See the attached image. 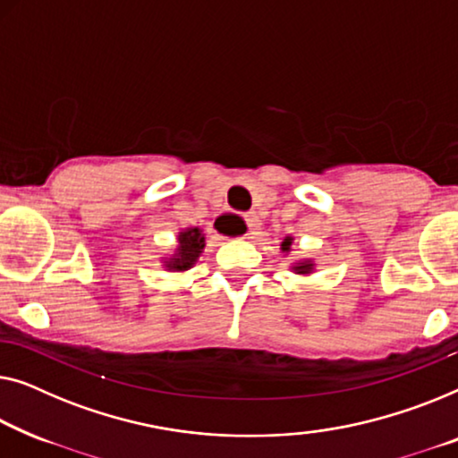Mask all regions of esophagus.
Listing matches in <instances>:
<instances>
[{"instance_id":"34e87169","label":"esophagus","mask_w":458,"mask_h":458,"mask_svg":"<svg viewBox=\"0 0 458 458\" xmlns=\"http://www.w3.org/2000/svg\"><path fill=\"white\" fill-rule=\"evenodd\" d=\"M244 224H247L249 234H257V232H259V228H261V222H259V217H257V214L244 216Z\"/></svg>"}]
</instances>
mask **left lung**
<instances>
[{"label": "left lung", "mask_w": 458, "mask_h": 458, "mask_svg": "<svg viewBox=\"0 0 458 458\" xmlns=\"http://www.w3.org/2000/svg\"><path fill=\"white\" fill-rule=\"evenodd\" d=\"M282 249H284V250L291 249V238H286V241L282 242ZM294 269H296V272H299V274H307L309 269H311V263H301V266H296Z\"/></svg>", "instance_id": "left-lung-1"}]
</instances>
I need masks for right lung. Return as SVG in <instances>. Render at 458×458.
<instances>
[{
  "mask_svg": "<svg viewBox=\"0 0 458 458\" xmlns=\"http://www.w3.org/2000/svg\"><path fill=\"white\" fill-rule=\"evenodd\" d=\"M178 242H180L178 255L174 257L170 263H167V267L182 272V269H189L192 263L197 261V257L201 255V250L205 247V238L199 228H189V230L180 232Z\"/></svg>",
  "mask_w": 458,
  "mask_h": 458,
  "instance_id": "right-lung-1",
  "label": "right lung"
}]
</instances>
